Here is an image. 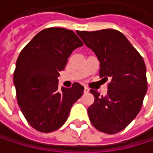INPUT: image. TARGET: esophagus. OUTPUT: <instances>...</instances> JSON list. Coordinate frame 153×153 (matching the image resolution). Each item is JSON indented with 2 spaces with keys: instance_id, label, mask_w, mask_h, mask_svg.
Returning a JSON list of instances; mask_svg holds the SVG:
<instances>
[{
  "instance_id": "esophagus-1",
  "label": "esophagus",
  "mask_w": 153,
  "mask_h": 153,
  "mask_svg": "<svg viewBox=\"0 0 153 153\" xmlns=\"http://www.w3.org/2000/svg\"><path fill=\"white\" fill-rule=\"evenodd\" d=\"M88 92H89V89L87 87H85L84 88V93H88Z\"/></svg>"
}]
</instances>
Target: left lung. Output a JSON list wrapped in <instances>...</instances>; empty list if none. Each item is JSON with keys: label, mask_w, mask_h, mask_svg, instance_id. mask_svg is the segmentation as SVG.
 Returning <instances> with one entry per match:
<instances>
[{"label": "left lung", "mask_w": 153, "mask_h": 153, "mask_svg": "<svg viewBox=\"0 0 153 153\" xmlns=\"http://www.w3.org/2000/svg\"><path fill=\"white\" fill-rule=\"evenodd\" d=\"M77 34L97 55L100 78L105 81L111 79L105 96L90 89L95 101L88 108L89 120L101 132L119 133L141 110L147 91L144 61L125 35L117 30L78 31Z\"/></svg>", "instance_id": "left-lung-1"}]
</instances>
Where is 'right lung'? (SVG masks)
Listing matches in <instances>:
<instances>
[{"instance_id": "right-lung-1", "label": "right lung", "mask_w": 153, "mask_h": 153, "mask_svg": "<svg viewBox=\"0 0 153 153\" xmlns=\"http://www.w3.org/2000/svg\"><path fill=\"white\" fill-rule=\"evenodd\" d=\"M83 43L71 30L50 27L38 33L20 52L14 72L16 99L34 129L50 133L64 125L84 88H58L59 73L72 52Z\"/></svg>"}]
</instances>
